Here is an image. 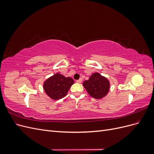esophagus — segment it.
<instances>
[{
    "mask_svg": "<svg viewBox=\"0 0 154 154\" xmlns=\"http://www.w3.org/2000/svg\"><path fill=\"white\" fill-rule=\"evenodd\" d=\"M82 78H80V79H79V80H76L77 83H82Z\"/></svg>",
    "mask_w": 154,
    "mask_h": 154,
    "instance_id": "1",
    "label": "esophagus"
}]
</instances>
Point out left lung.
<instances>
[{
	"label": "left lung",
	"mask_w": 154,
	"mask_h": 154,
	"mask_svg": "<svg viewBox=\"0 0 154 154\" xmlns=\"http://www.w3.org/2000/svg\"><path fill=\"white\" fill-rule=\"evenodd\" d=\"M83 85L90 96L95 99H101L108 94L110 82L105 77L96 72L83 82Z\"/></svg>",
	"instance_id": "8db88e82"
}]
</instances>
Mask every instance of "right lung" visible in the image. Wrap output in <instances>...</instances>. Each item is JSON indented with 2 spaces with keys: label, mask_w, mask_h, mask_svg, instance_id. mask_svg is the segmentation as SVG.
I'll use <instances>...</instances> for the list:
<instances>
[{
  "label": "right lung",
  "mask_w": 154,
  "mask_h": 154,
  "mask_svg": "<svg viewBox=\"0 0 154 154\" xmlns=\"http://www.w3.org/2000/svg\"><path fill=\"white\" fill-rule=\"evenodd\" d=\"M74 82L71 77L66 78L61 74L57 73L45 81L44 89L51 99L57 100L66 96Z\"/></svg>",
  "instance_id": "1"
}]
</instances>
